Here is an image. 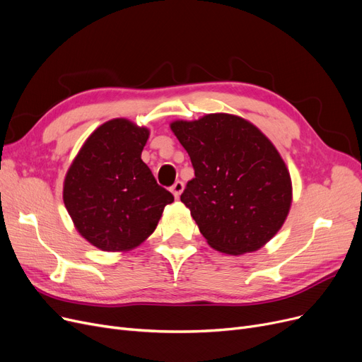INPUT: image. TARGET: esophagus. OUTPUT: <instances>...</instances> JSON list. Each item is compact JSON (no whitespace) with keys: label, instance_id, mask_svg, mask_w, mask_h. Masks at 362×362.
Listing matches in <instances>:
<instances>
[{"label":"esophagus","instance_id":"1","mask_svg":"<svg viewBox=\"0 0 362 362\" xmlns=\"http://www.w3.org/2000/svg\"><path fill=\"white\" fill-rule=\"evenodd\" d=\"M183 189H185V185H183V182L177 180L175 185L171 186V194L175 195V198H179V197H180V194L183 192Z\"/></svg>","mask_w":362,"mask_h":362}]
</instances>
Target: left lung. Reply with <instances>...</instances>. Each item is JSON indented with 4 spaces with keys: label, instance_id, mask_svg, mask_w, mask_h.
<instances>
[{
    "label": "left lung",
    "instance_id": "8db88e82",
    "mask_svg": "<svg viewBox=\"0 0 362 362\" xmlns=\"http://www.w3.org/2000/svg\"><path fill=\"white\" fill-rule=\"evenodd\" d=\"M170 129L195 170L180 199L207 244L230 256L268 244L293 201L290 171L271 140L253 122L225 112L175 119Z\"/></svg>",
    "mask_w": 362,
    "mask_h": 362
}]
</instances>
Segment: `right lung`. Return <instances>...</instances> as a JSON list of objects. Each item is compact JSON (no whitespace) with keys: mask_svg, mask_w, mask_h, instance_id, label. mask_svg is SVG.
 <instances>
[{"mask_svg":"<svg viewBox=\"0 0 362 362\" xmlns=\"http://www.w3.org/2000/svg\"><path fill=\"white\" fill-rule=\"evenodd\" d=\"M149 129L114 118L94 130L71 163L64 202L76 232L102 251L124 253L145 243L175 201L142 161Z\"/></svg>","mask_w":362,"mask_h":362,"instance_id":"obj_1","label":"right lung"}]
</instances>
